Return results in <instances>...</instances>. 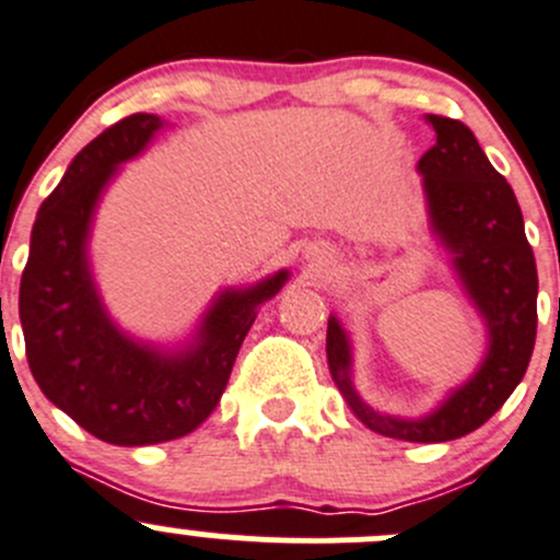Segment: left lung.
<instances>
[{
	"label": "left lung",
	"instance_id": "left-lung-1",
	"mask_svg": "<svg viewBox=\"0 0 560 560\" xmlns=\"http://www.w3.org/2000/svg\"><path fill=\"white\" fill-rule=\"evenodd\" d=\"M435 143L419 160L433 234L452 253L463 288L487 324L490 346L474 375L424 419H395L370 408L351 381V342L340 320L326 326V359L351 411L375 433L413 444H441L487 422L528 370L536 342L534 250L509 182L490 165L460 119L428 114Z\"/></svg>",
	"mask_w": 560,
	"mask_h": 560
}]
</instances>
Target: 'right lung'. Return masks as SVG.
Here are the masks:
<instances>
[{
  "label": "right lung",
  "instance_id": "obj_1",
  "mask_svg": "<svg viewBox=\"0 0 560 560\" xmlns=\"http://www.w3.org/2000/svg\"><path fill=\"white\" fill-rule=\"evenodd\" d=\"M160 127L154 114L125 116L75 154L37 212L21 275L19 313L37 386L86 433L116 446L192 433L223 397L258 304L288 280L282 269L220 293L185 351H158L116 329L94 288L86 240L103 187Z\"/></svg>",
  "mask_w": 560,
  "mask_h": 560
}]
</instances>
